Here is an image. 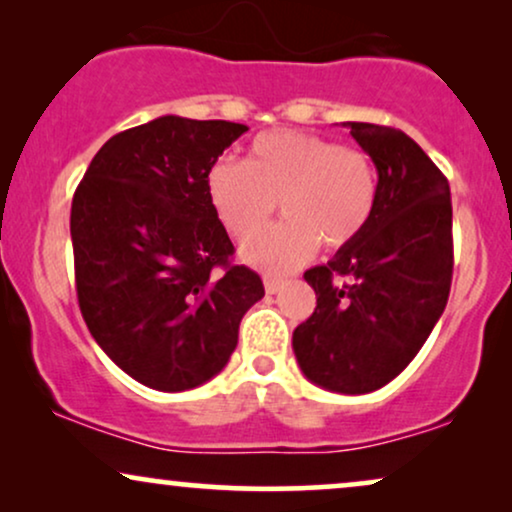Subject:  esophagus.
I'll return each instance as SVG.
<instances>
[{
  "label": "esophagus",
  "mask_w": 512,
  "mask_h": 512,
  "mask_svg": "<svg viewBox=\"0 0 512 512\" xmlns=\"http://www.w3.org/2000/svg\"><path fill=\"white\" fill-rule=\"evenodd\" d=\"M263 284H265V291H268V294H277V291L284 287V280H280V277L265 275L263 277Z\"/></svg>",
  "instance_id": "esophagus-1"
}]
</instances>
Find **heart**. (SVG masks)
<instances>
[{"label": "heart", "mask_w": 512, "mask_h": 512, "mask_svg": "<svg viewBox=\"0 0 512 512\" xmlns=\"http://www.w3.org/2000/svg\"><path fill=\"white\" fill-rule=\"evenodd\" d=\"M204 188L218 221L237 240H247L281 202L288 221L244 247L251 265L270 272L298 268L320 242L327 249L348 247L367 228L376 204L367 155L291 129L258 134L247 162L216 159Z\"/></svg>", "instance_id": "heart-1"}]
</instances>
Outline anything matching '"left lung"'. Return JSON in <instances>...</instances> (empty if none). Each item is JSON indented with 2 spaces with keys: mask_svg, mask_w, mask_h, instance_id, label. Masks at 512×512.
<instances>
[{
  "mask_svg": "<svg viewBox=\"0 0 512 512\" xmlns=\"http://www.w3.org/2000/svg\"><path fill=\"white\" fill-rule=\"evenodd\" d=\"M345 126L378 171L374 214L327 265L305 270L317 305L294 329V353L317 386L364 395L414 360L444 313L454 272L451 192L404 131ZM336 276L351 282L336 285Z\"/></svg>",
  "mask_w": 512,
  "mask_h": 512,
  "instance_id": "1",
  "label": "left lung"
}]
</instances>
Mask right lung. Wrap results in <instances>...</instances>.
<instances>
[{"mask_svg":"<svg viewBox=\"0 0 512 512\" xmlns=\"http://www.w3.org/2000/svg\"><path fill=\"white\" fill-rule=\"evenodd\" d=\"M244 124L157 117L112 136L70 211L77 301L103 353L143 386L181 393L228 364L261 277L232 263L204 176Z\"/></svg>","mask_w":512,"mask_h":512,"instance_id":"add662e5","label":"right lung"}]
</instances>
